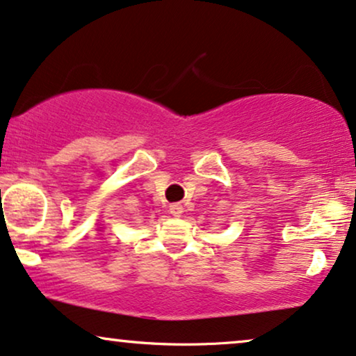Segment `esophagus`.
Wrapping results in <instances>:
<instances>
[{
	"instance_id": "34e87169",
	"label": "esophagus",
	"mask_w": 356,
	"mask_h": 356,
	"mask_svg": "<svg viewBox=\"0 0 356 356\" xmlns=\"http://www.w3.org/2000/svg\"><path fill=\"white\" fill-rule=\"evenodd\" d=\"M169 210H170V213L174 215V217H181L182 211H184V207L181 204H172V205H170Z\"/></svg>"
}]
</instances>
